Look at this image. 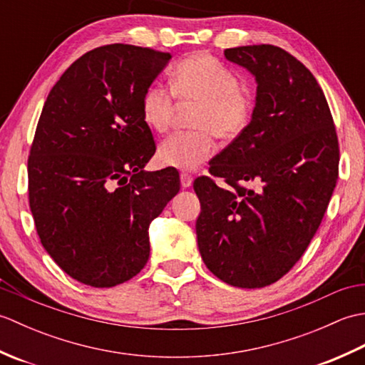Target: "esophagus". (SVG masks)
<instances>
[{
  "label": "esophagus",
  "instance_id": "1",
  "mask_svg": "<svg viewBox=\"0 0 365 365\" xmlns=\"http://www.w3.org/2000/svg\"><path fill=\"white\" fill-rule=\"evenodd\" d=\"M180 183L183 188H190L192 185V175L188 174V173H182L180 174Z\"/></svg>",
  "mask_w": 365,
  "mask_h": 365
}]
</instances>
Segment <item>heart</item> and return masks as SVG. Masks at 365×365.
Segmentation results:
<instances>
[{
  "instance_id": "1",
  "label": "heart",
  "mask_w": 365,
  "mask_h": 365,
  "mask_svg": "<svg viewBox=\"0 0 365 365\" xmlns=\"http://www.w3.org/2000/svg\"><path fill=\"white\" fill-rule=\"evenodd\" d=\"M173 91L160 83L145 89L141 100L144 123L157 133L173 125L175 98L185 105H197L192 113L196 130L178 131L158 145V160L166 166L192 169L212 157L213 135L222 141L242 136L254 113V98L242 88L240 76L207 53H192L177 64L170 80Z\"/></svg>"
}]
</instances>
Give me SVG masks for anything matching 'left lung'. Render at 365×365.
<instances>
[{
    "label": "left lung",
    "instance_id": "1",
    "mask_svg": "<svg viewBox=\"0 0 365 365\" xmlns=\"http://www.w3.org/2000/svg\"><path fill=\"white\" fill-rule=\"evenodd\" d=\"M257 81L250 127L197 177L199 252L222 282L260 289L289 273L307 250L339 177V141L309 68L274 45L224 50ZM254 182L257 187H245Z\"/></svg>",
    "mask_w": 365,
    "mask_h": 365
}]
</instances>
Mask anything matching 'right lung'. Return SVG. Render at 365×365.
I'll return each instance as SVG.
<instances>
[{"instance_id":"right-lung-1","label":"right lung","mask_w":365,"mask_h":365,"mask_svg":"<svg viewBox=\"0 0 365 365\" xmlns=\"http://www.w3.org/2000/svg\"><path fill=\"white\" fill-rule=\"evenodd\" d=\"M170 54L113 43L83 54L45 100L28 158L29 207L45 251L91 287H114L149 260V226L180 190L155 153L141 100Z\"/></svg>"}]
</instances>
